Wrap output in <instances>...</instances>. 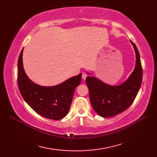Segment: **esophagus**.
Returning <instances> with one entry per match:
<instances>
[{"instance_id": "1", "label": "esophagus", "mask_w": 157, "mask_h": 157, "mask_svg": "<svg viewBox=\"0 0 157 157\" xmlns=\"http://www.w3.org/2000/svg\"><path fill=\"white\" fill-rule=\"evenodd\" d=\"M87 76H88V75H87L86 73H83L82 75V78L84 80H85V79L86 78Z\"/></svg>"}]
</instances>
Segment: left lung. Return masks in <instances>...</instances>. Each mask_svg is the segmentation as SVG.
I'll list each match as a JSON object with an SVG mask.
<instances>
[{
	"instance_id": "left-lung-1",
	"label": "left lung",
	"mask_w": 157,
	"mask_h": 157,
	"mask_svg": "<svg viewBox=\"0 0 157 157\" xmlns=\"http://www.w3.org/2000/svg\"><path fill=\"white\" fill-rule=\"evenodd\" d=\"M136 53V65L130 77L118 86L109 85L95 77H86L90 103L99 116L111 117L129 107L138 93L143 77L140 56L136 44L130 40ZM87 73L90 75L88 72Z\"/></svg>"
}]
</instances>
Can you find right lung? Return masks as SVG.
<instances>
[{"instance_id":"1","label":"right lung","mask_w":157,"mask_h":157,"mask_svg":"<svg viewBox=\"0 0 157 157\" xmlns=\"http://www.w3.org/2000/svg\"><path fill=\"white\" fill-rule=\"evenodd\" d=\"M22 49L17 62V84L23 99L39 115L58 121L67 115L75 90L80 84L82 73L53 86H42L33 82L23 65Z\"/></svg>"}]
</instances>
